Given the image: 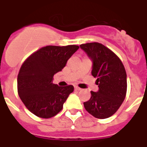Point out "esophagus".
Segmentation results:
<instances>
[{"mask_svg":"<svg viewBox=\"0 0 147 147\" xmlns=\"http://www.w3.org/2000/svg\"><path fill=\"white\" fill-rule=\"evenodd\" d=\"M75 90H76V91H80L81 88H80L77 87V86H75Z\"/></svg>","mask_w":147,"mask_h":147,"instance_id":"esophagus-1","label":"esophagus"}]
</instances>
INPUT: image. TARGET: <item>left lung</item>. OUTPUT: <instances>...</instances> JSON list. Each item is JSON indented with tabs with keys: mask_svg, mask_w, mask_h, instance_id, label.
Listing matches in <instances>:
<instances>
[{
	"mask_svg": "<svg viewBox=\"0 0 147 147\" xmlns=\"http://www.w3.org/2000/svg\"><path fill=\"white\" fill-rule=\"evenodd\" d=\"M92 61V75L96 78L97 92H91L84 107L94 117L105 119L121 107L127 93V73L121 59L99 42L80 45Z\"/></svg>",
	"mask_w": 147,
	"mask_h": 147,
	"instance_id": "obj_1",
	"label": "left lung"
}]
</instances>
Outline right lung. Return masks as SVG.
<instances>
[{
	"instance_id": "add662e5",
	"label": "right lung",
	"mask_w": 147,
	"mask_h": 147,
	"mask_svg": "<svg viewBox=\"0 0 147 147\" xmlns=\"http://www.w3.org/2000/svg\"><path fill=\"white\" fill-rule=\"evenodd\" d=\"M78 48L76 45L47 46L30 55L22 65L17 76L18 94L36 116L50 118L61 111L74 87H60L53 84V78Z\"/></svg>"
}]
</instances>
